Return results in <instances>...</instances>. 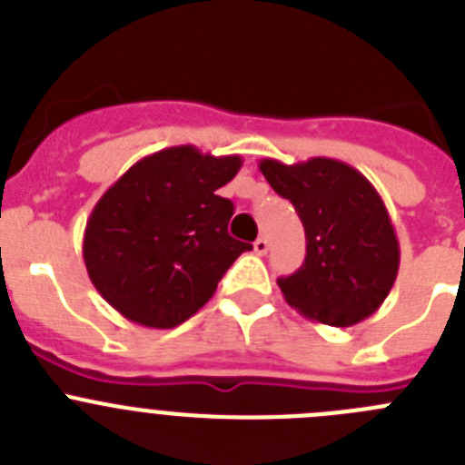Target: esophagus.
I'll list each match as a JSON object with an SVG mask.
<instances>
[{
	"instance_id": "obj_1",
	"label": "esophagus",
	"mask_w": 465,
	"mask_h": 465,
	"mask_svg": "<svg viewBox=\"0 0 465 465\" xmlns=\"http://www.w3.org/2000/svg\"><path fill=\"white\" fill-rule=\"evenodd\" d=\"M268 249H270L268 237H258V240L253 242V252H256L258 256H265V253H268Z\"/></svg>"
}]
</instances>
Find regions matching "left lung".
I'll return each mask as SVG.
<instances>
[{
  "mask_svg": "<svg viewBox=\"0 0 465 465\" xmlns=\"http://www.w3.org/2000/svg\"><path fill=\"white\" fill-rule=\"evenodd\" d=\"M274 193L291 200L305 228V262L277 283L312 322L347 328L375 314L396 282L401 246L380 193L347 163L261 160Z\"/></svg>",
  "mask_w": 465,
  "mask_h": 465,
  "instance_id": "1",
  "label": "left lung"
}]
</instances>
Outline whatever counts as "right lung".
Here are the masks:
<instances>
[{"instance_id": "add662e5", "label": "right lung", "mask_w": 465, "mask_h": 465, "mask_svg": "<svg viewBox=\"0 0 465 465\" xmlns=\"http://www.w3.org/2000/svg\"><path fill=\"white\" fill-rule=\"evenodd\" d=\"M240 155L172 146L134 163L100 203L84 232L93 286L125 319L174 328L213 295L252 244L228 235L232 203L216 195L240 172Z\"/></svg>"}]
</instances>
